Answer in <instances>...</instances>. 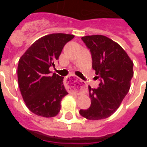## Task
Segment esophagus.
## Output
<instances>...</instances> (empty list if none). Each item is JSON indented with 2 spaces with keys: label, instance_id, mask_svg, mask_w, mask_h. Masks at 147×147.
Segmentation results:
<instances>
[{
  "label": "esophagus",
  "instance_id": "1",
  "mask_svg": "<svg viewBox=\"0 0 147 147\" xmlns=\"http://www.w3.org/2000/svg\"><path fill=\"white\" fill-rule=\"evenodd\" d=\"M67 84L69 89L76 92H81L85 88V82L82 81L80 78L74 75H71L67 78Z\"/></svg>",
  "mask_w": 147,
  "mask_h": 147
}]
</instances>
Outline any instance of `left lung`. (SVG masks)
<instances>
[{
  "instance_id": "obj_1",
  "label": "left lung",
  "mask_w": 147,
  "mask_h": 147,
  "mask_svg": "<svg viewBox=\"0 0 147 147\" xmlns=\"http://www.w3.org/2000/svg\"><path fill=\"white\" fill-rule=\"evenodd\" d=\"M92 57V67L100 81L97 88L88 86L91 105L80 110L88 120H100L112 115L129 92L133 76V62L117 42L103 35L82 37Z\"/></svg>"
}]
</instances>
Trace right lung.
<instances>
[{
  "label": "right lung",
  "instance_id": "right-lung-1",
  "mask_svg": "<svg viewBox=\"0 0 147 147\" xmlns=\"http://www.w3.org/2000/svg\"><path fill=\"white\" fill-rule=\"evenodd\" d=\"M74 35L57 33L36 40L19 59L18 80L26 107L33 113L45 118L59 113L61 100L68 94L63 84L64 77L54 73L62 49Z\"/></svg>",
  "mask_w": 147,
  "mask_h": 147
}]
</instances>
